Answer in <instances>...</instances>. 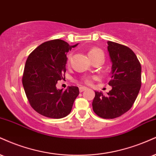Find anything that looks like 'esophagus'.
<instances>
[{
    "instance_id": "34e87169",
    "label": "esophagus",
    "mask_w": 156,
    "mask_h": 156,
    "mask_svg": "<svg viewBox=\"0 0 156 156\" xmlns=\"http://www.w3.org/2000/svg\"><path fill=\"white\" fill-rule=\"evenodd\" d=\"M86 89H87V88L84 87V86H83V87H80V88H79L80 92H83V91H85V90H86Z\"/></svg>"
}]
</instances>
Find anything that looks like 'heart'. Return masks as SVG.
I'll return each instance as SVG.
<instances>
[{"label": "heart", "instance_id": "b5f03b06", "mask_svg": "<svg viewBox=\"0 0 156 156\" xmlns=\"http://www.w3.org/2000/svg\"><path fill=\"white\" fill-rule=\"evenodd\" d=\"M103 54V52L102 50L99 49V48H91V49L89 51V52H88V54H89V57H94V56H97V55H98V54ZM95 78H90V77H87V78H85V82L87 84H90V83H91V82H92V80L95 79Z\"/></svg>", "mask_w": 156, "mask_h": 156}]
</instances>
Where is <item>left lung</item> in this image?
<instances>
[{
	"label": "left lung",
	"mask_w": 156,
	"mask_h": 156,
	"mask_svg": "<svg viewBox=\"0 0 156 156\" xmlns=\"http://www.w3.org/2000/svg\"><path fill=\"white\" fill-rule=\"evenodd\" d=\"M108 52L112 63L107 93L95 91L93 110L102 119L119 117L132 108L141 87V65L132 49L123 45L108 41Z\"/></svg>",
	"instance_id": "1"
}]
</instances>
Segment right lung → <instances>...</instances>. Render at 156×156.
<instances>
[{"mask_svg": "<svg viewBox=\"0 0 156 156\" xmlns=\"http://www.w3.org/2000/svg\"><path fill=\"white\" fill-rule=\"evenodd\" d=\"M78 44L70 46L55 39L37 46L28 57L22 84L32 108L41 115L62 119L70 114L79 94L77 86L57 89L56 84L66 72L67 54Z\"/></svg>", "mask_w": 156, "mask_h": 156, "instance_id": "add662e5", "label": "right lung"}]
</instances>
